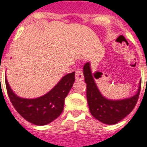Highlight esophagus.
<instances>
[{"label":"esophagus","instance_id":"1","mask_svg":"<svg viewBox=\"0 0 147 147\" xmlns=\"http://www.w3.org/2000/svg\"><path fill=\"white\" fill-rule=\"evenodd\" d=\"M76 81H82L84 79V75L82 69H77L76 71Z\"/></svg>","mask_w":147,"mask_h":147}]
</instances>
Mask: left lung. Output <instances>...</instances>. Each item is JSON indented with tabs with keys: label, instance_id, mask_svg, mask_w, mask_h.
<instances>
[{
	"label": "left lung",
	"instance_id": "1",
	"mask_svg": "<svg viewBox=\"0 0 147 147\" xmlns=\"http://www.w3.org/2000/svg\"><path fill=\"white\" fill-rule=\"evenodd\" d=\"M84 82L87 84V100L91 115L106 125H115L125 119L135 107L140 91L141 81L138 91L134 96L121 100H110L105 97L96 86L93 77L90 63L83 67Z\"/></svg>",
	"mask_w": 147,
	"mask_h": 147
}]
</instances>
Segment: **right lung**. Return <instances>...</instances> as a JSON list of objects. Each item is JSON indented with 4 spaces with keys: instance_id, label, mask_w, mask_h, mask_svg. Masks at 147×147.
<instances>
[{
    "instance_id": "obj_1",
    "label": "right lung",
    "mask_w": 147,
    "mask_h": 147,
    "mask_svg": "<svg viewBox=\"0 0 147 147\" xmlns=\"http://www.w3.org/2000/svg\"><path fill=\"white\" fill-rule=\"evenodd\" d=\"M6 87L12 104L26 121L36 125H46L60 115L65 98L75 82V71L67 74L50 91L34 99L18 96L10 88L7 78Z\"/></svg>"
}]
</instances>
